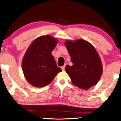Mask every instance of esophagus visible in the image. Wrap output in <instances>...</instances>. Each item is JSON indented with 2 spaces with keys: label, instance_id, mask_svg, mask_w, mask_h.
<instances>
[{
  "label": "esophagus",
  "instance_id": "obj_1",
  "mask_svg": "<svg viewBox=\"0 0 121 121\" xmlns=\"http://www.w3.org/2000/svg\"><path fill=\"white\" fill-rule=\"evenodd\" d=\"M65 65H63V67H61V69H62V70H65Z\"/></svg>",
  "mask_w": 121,
  "mask_h": 121
}]
</instances>
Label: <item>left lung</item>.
<instances>
[{
    "instance_id": "obj_1",
    "label": "left lung",
    "mask_w": 121,
    "mask_h": 121,
    "mask_svg": "<svg viewBox=\"0 0 121 121\" xmlns=\"http://www.w3.org/2000/svg\"><path fill=\"white\" fill-rule=\"evenodd\" d=\"M64 44L73 63L72 66L65 67L66 73L70 77L72 84L84 90L96 85L103 69L101 60L95 47L82 39L67 40Z\"/></svg>"
}]
</instances>
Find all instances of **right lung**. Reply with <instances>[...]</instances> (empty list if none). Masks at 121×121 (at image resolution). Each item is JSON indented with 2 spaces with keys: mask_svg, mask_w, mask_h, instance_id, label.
<instances>
[{
  "mask_svg": "<svg viewBox=\"0 0 121 121\" xmlns=\"http://www.w3.org/2000/svg\"><path fill=\"white\" fill-rule=\"evenodd\" d=\"M58 42L51 35L42 36L35 39L26 51L22 69L26 79L34 86L48 85L62 71L51 53Z\"/></svg>",
  "mask_w": 121,
  "mask_h": 121,
  "instance_id": "add662e5",
  "label": "right lung"
}]
</instances>
